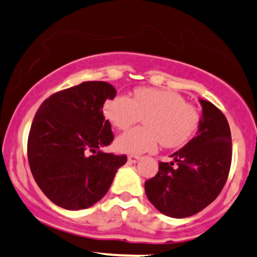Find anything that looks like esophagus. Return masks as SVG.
Segmentation results:
<instances>
[{
    "instance_id": "34e87169",
    "label": "esophagus",
    "mask_w": 257,
    "mask_h": 257,
    "mask_svg": "<svg viewBox=\"0 0 257 257\" xmlns=\"http://www.w3.org/2000/svg\"><path fill=\"white\" fill-rule=\"evenodd\" d=\"M140 160V156H137V155H131L128 156V163L129 164H136L138 161Z\"/></svg>"
}]
</instances>
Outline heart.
<instances>
[{
  "label": "heart",
  "instance_id": "b5f03b06",
  "mask_svg": "<svg viewBox=\"0 0 257 257\" xmlns=\"http://www.w3.org/2000/svg\"><path fill=\"white\" fill-rule=\"evenodd\" d=\"M103 114L120 131L145 118V128L126 132L115 140V149L131 155L154 151L159 143L166 148L182 147L199 125L198 110L180 93L156 88H138L132 98L117 94L104 102Z\"/></svg>",
  "mask_w": 257,
  "mask_h": 257
}]
</instances>
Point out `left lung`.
<instances>
[{
  "instance_id": "8db88e82",
  "label": "left lung",
  "mask_w": 257,
  "mask_h": 257,
  "mask_svg": "<svg viewBox=\"0 0 257 257\" xmlns=\"http://www.w3.org/2000/svg\"><path fill=\"white\" fill-rule=\"evenodd\" d=\"M202 115L197 136L159 164L145 182L153 206L171 218H187L212 203L228 178L231 164V134L225 115L209 101L199 98Z\"/></svg>"
}]
</instances>
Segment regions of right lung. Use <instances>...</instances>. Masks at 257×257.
Returning <instances> with one entry per match:
<instances>
[{
  "mask_svg": "<svg viewBox=\"0 0 257 257\" xmlns=\"http://www.w3.org/2000/svg\"><path fill=\"white\" fill-rule=\"evenodd\" d=\"M117 91L104 81H86L51 94L37 110L28 138L32 175L56 206L80 210L103 198L125 155L101 149L112 143L103 104Z\"/></svg>",
  "mask_w": 257,
  "mask_h": 257,
  "instance_id": "obj_1",
  "label": "right lung"
}]
</instances>
